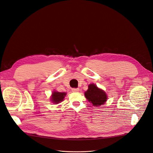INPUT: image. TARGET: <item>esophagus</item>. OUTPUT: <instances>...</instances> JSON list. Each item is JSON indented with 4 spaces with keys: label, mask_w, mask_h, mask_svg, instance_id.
<instances>
[{
    "label": "esophagus",
    "mask_w": 153,
    "mask_h": 153,
    "mask_svg": "<svg viewBox=\"0 0 153 153\" xmlns=\"http://www.w3.org/2000/svg\"><path fill=\"white\" fill-rule=\"evenodd\" d=\"M79 89H78V88H73V89H71V91H72V92H78L79 91Z\"/></svg>",
    "instance_id": "obj_1"
}]
</instances>
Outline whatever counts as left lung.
<instances>
[{
    "label": "left lung",
    "mask_w": 153,
    "mask_h": 153,
    "mask_svg": "<svg viewBox=\"0 0 153 153\" xmlns=\"http://www.w3.org/2000/svg\"><path fill=\"white\" fill-rule=\"evenodd\" d=\"M88 90L85 92V98L92 103L94 106H101L105 103L107 99V96L105 92L95 84H90L88 86Z\"/></svg>",
    "instance_id": "8db88e82"
}]
</instances>
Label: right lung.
I'll use <instances>...</instances> for the list:
<instances>
[{
	"label": "right lung",
	"instance_id": "right-lung-1",
	"mask_svg": "<svg viewBox=\"0 0 153 153\" xmlns=\"http://www.w3.org/2000/svg\"><path fill=\"white\" fill-rule=\"evenodd\" d=\"M65 92H53L52 96V101L54 103H59L62 101L64 96H66Z\"/></svg>",
	"mask_w": 153,
	"mask_h": 153
}]
</instances>
